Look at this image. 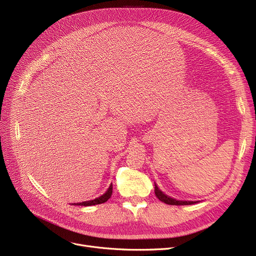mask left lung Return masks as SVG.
Returning <instances> with one entry per match:
<instances>
[{
    "label": "left lung",
    "mask_w": 256,
    "mask_h": 256,
    "mask_svg": "<svg viewBox=\"0 0 256 256\" xmlns=\"http://www.w3.org/2000/svg\"><path fill=\"white\" fill-rule=\"evenodd\" d=\"M154 193H156V196L160 201H162V202H164L166 204H170V206H189V204H194L198 202V201H182V200L173 199V198L165 195L160 190H158L156 184L154 186Z\"/></svg>",
    "instance_id": "8db88e82"
}]
</instances>
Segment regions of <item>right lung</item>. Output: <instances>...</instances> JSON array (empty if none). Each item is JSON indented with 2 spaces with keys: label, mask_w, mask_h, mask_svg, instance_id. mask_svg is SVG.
I'll return each instance as SVG.
<instances>
[{
  "label": "right lung",
  "mask_w": 256,
  "mask_h": 256,
  "mask_svg": "<svg viewBox=\"0 0 256 256\" xmlns=\"http://www.w3.org/2000/svg\"><path fill=\"white\" fill-rule=\"evenodd\" d=\"M112 190H113V186L112 184L109 186V189H108V191L102 194L100 197L98 198H96L93 200H89V201H84V202H80V204H76V206H96V204H104L106 202V201L109 199L112 195Z\"/></svg>",
  "instance_id": "1"
}]
</instances>
